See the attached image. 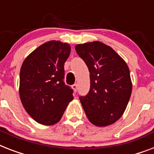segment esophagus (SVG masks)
<instances>
[{
  "instance_id": "1",
  "label": "esophagus",
  "mask_w": 154,
  "mask_h": 154,
  "mask_svg": "<svg viewBox=\"0 0 154 154\" xmlns=\"http://www.w3.org/2000/svg\"><path fill=\"white\" fill-rule=\"evenodd\" d=\"M72 89H73L74 92H77V89H78V85H77V84L72 85Z\"/></svg>"
}]
</instances>
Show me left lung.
<instances>
[{
	"mask_svg": "<svg viewBox=\"0 0 154 154\" xmlns=\"http://www.w3.org/2000/svg\"><path fill=\"white\" fill-rule=\"evenodd\" d=\"M76 52L89 69L90 89L80 101L88 119L107 126L122 117L132 93L128 65L111 47L100 42L77 45Z\"/></svg>",
	"mask_w": 154,
	"mask_h": 154,
	"instance_id": "obj_1",
	"label": "left lung"
}]
</instances>
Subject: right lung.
<instances>
[{"label":"right lung","instance_id":"add662e5","mask_svg":"<svg viewBox=\"0 0 154 154\" xmlns=\"http://www.w3.org/2000/svg\"><path fill=\"white\" fill-rule=\"evenodd\" d=\"M70 45L57 41L42 45L24 60L20 72V101L26 112L40 124L60 120L73 89L64 82V65Z\"/></svg>","mask_w":154,"mask_h":154}]
</instances>
